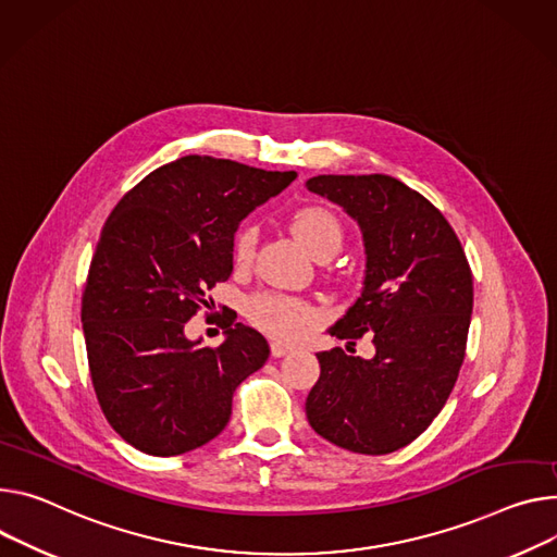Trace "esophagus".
I'll return each instance as SVG.
<instances>
[{"instance_id": "1", "label": "esophagus", "mask_w": 557, "mask_h": 557, "mask_svg": "<svg viewBox=\"0 0 557 557\" xmlns=\"http://www.w3.org/2000/svg\"><path fill=\"white\" fill-rule=\"evenodd\" d=\"M271 352H273V358H284L286 352H290V346L282 344V342H273L271 344Z\"/></svg>"}]
</instances>
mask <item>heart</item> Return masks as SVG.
Returning a JSON list of instances; mask_svg holds the SVG:
<instances>
[{"label":"heart","instance_id":"1","mask_svg":"<svg viewBox=\"0 0 557 557\" xmlns=\"http://www.w3.org/2000/svg\"><path fill=\"white\" fill-rule=\"evenodd\" d=\"M290 231L318 260L333 258L344 242V228L337 215L315 205L301 207L290 215ZM256 242L258 233L252 226H242L235 233L233 258L237 264L250 262ZM248 318L252 324L277 339H299L320 320V313L305 299L280 293H262L248 301Z\"/></svg>","mask_w":557,"mask_h":557}]
</instances>
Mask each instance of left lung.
I'll use <instances>...</instances> for the list:
<instances>
[{"label":"left lung","mask_w":557,"mask_h":557,"mask_svg":"<svg viewBox=\"0 0 557 557\" xmlns=\"http://www.w3.org/2000/svg\"><path fill=\"white\" fill-rule=\"evenodd\" d=\"M362 228V295L329 333L356 344L318 352L320 380L307 397L318 435L352 453L386 455L411 444L437 418L465 362L473 275L446 218L391 175H318L307 182Z\"/></svg>","instance_id":"1"}]
</instances>
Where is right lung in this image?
Instances as JSON below:
<instances>
[{
    "label": "right lung",
    "instance_id": "obj_1",
    "mask_svg": "<svg viewBox=\"0 0 557 557\" xmlns=\"http://www.w3.org/2000/svg\"><path fill=\"white\" fill-rule=\"evenodd\" d=\"M295 177L186 156L148 173L109 215L82 324L99 407L131 446L171 458L211 442L231 420L235 388L269 360L267 337L239 322L224 324L215 348L184 326L231 277L239 222Z\"/></svg>",
    "mask_w": 557,
    "mask_h": 557
}]
</instances>
